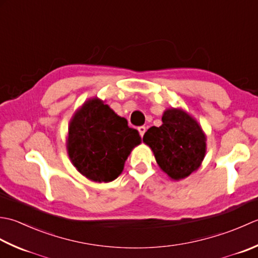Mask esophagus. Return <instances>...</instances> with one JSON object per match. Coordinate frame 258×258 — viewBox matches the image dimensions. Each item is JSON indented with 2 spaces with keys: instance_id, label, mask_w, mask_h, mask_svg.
I'll return each mask as SVG.
<instances>
[{
  "instance_id": "34e87169",
  "label": "esophagus",
  "mask_w": 258,
  "mask_h": 258,
  "mask_svg": "<svg viewBox=\"0 0 258 258\" xmlns=\"http://www.w3.org/2000/svg\"><path fill=\"white\" fill-rule=\"evenodd\" d=\"M138 131H139L140 136L144 137V135L146 133V127H145V125H140V127H138Z\"/></svg>"
}]
</instances>
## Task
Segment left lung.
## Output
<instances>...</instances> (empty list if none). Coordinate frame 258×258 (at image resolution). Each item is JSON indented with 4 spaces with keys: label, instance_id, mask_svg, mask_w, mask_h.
<instances>
[{
    "label": "left lung",
    "instance_id": "8db88e82",
    "mask_svg": "<svg viewBox=\"0 0 258 258\" xmlns=\"http://www.w3.org/2000/svg\"><path fill=\"white\" fill-rule=\"evenodd\" d=\"M160 127H151L143 141L150 147L160 169L172 180L188 177L201 167L206 135L195 118L180 108H168Z\"/></svg>",
    "mask_w": 258,
    "mask_h": 258
}]
</instances>
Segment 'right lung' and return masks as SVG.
I'll use <instances>...</instances> for the list:
<instances>
[{"label":"right lung","instance_id":"1","mask_svg":"<svg viewBox=\"0 0 258 258\" xmlns=\"http://www.w3.org/2000/svg\"><path fill=\"white\" fill-rule=\"evenodd\" d=\"M140 144L138 131L99 98L89 99L70 120L68 155L76 169L91 181L114 180L131 150Z\"/></svg>","mask_w":258,"mask_h":258}]
</instances>
